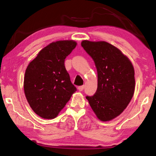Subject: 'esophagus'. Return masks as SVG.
<instances>
[{
  "label": "esophagus",
  "mask_w": 156,
  "mask_h": 156,
  "mask_svg": "<svg viewBox=\"0 0 156 156\" xmlns=\"http://www.w3.org/2000/svg\"><path fill=\"white\" fill-rule=\"evenodd\" d=\"M78 90L80 91H82L84 89V86L83 85H82V86H79L78 87Z\"/></svg>",
  "instance_id": "34e87169"
}]
</instances>
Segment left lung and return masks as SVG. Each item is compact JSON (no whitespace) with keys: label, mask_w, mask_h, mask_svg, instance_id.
I'll list each match as a JSON object with an SVG mask.
<instances>
[{"label":"left lung","mask_w":156,"mask_h":156,"mask_svg":"<svg viewBox=\"0 0 156 156\" xmlns=\"http://www.w3.org/2000/svg\"><path fill=\"white\" fill-rule=\"evenodd\" d=\"M81 45L94 60L98 72L97 90L86 98L99 120H112L126 109L133 96V65L120 49L107 42L83 41Z\"/></svg>","instance_id":"left-lung-1"}]
</instances>
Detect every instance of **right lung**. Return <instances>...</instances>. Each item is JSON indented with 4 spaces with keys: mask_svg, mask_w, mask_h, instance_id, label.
Returning a JSON list of instances; mask_svg holds the SVG:
<instances>
[{
    "mask_svg": "<svg viewBox=\"0 0 156 156\" xmlns=\"http://www.w3.org/2000/svg\"><path fill=\"white\" fill-rule=\"evenodd\" d=\"M76 44L73 41L50 43L26 69V98L34 112L44 119L56 118L76 91L65 66L66 57Z\"/></svg>",
    "mask_w": 156,
    "mask_h": 156,
    "instance_id": "add662e5",
    "label": "right lung"
}]
</instances>
